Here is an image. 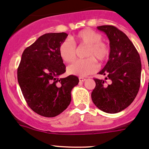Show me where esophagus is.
Instances as JSON below:
<instances>
[{
  "label": "esophagus",
  "instance_id": "obj_1",
  "mask_svg": "<svg viewBox=\"0 0 149 149\" xmlns=\"http://www.w3.org/2000/svg\"><path fill=\"white\" fill-rule=\"evenodd\" d=\"M79 79L81 82H84V81H86V79H84V78H82V77H79Z\"/></svg>",
  "mask_w": 149,
  "mask_h": 149
}]
</instances>
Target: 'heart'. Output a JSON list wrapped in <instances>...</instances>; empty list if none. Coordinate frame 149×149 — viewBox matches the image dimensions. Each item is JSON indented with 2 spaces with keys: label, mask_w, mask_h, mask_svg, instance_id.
I'll return each mask as SVG.
<instances>
[{
  "label": "heart",
  "mask_w": 149,
  "mask_h": 149,
  "mask_svg": "<svg viewBox=\"0 0 149 149\" xmlns=\"http://www.w3.org/2000/svg\"><path fill=\"white\" fill-rule=\"evenodd\" d=\"M102 36L91 29H84L78 32L73 38V42L65 40L59 46L61 58L66 63L73 61L76 58V45H86L85 59L77 60L67 68L69 74L84 77L97 70V63L94 59L104 62L108 59L110 49L107 44L102 41Z\"/></svg>",
  "instance_id": "heart-1"
}]
</instances>
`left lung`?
<instances>
[{
	"mask_svg": "<svg viewBox=\"0 0 149 149\" xmlns=\"http://www.w3.org/2000/svg\"><path fill=\"white\" fill-rule=\"evenodd\" d=\"M109 40V61L100 74L106 81L94 79L96 86L91 92L94 104L107 113H117L133 102L141 85V62L137 49L125 33L112 25L97 26Z\"/></svg>",
	"mask_w": 149,
	"mask_h": 149,
	"instance_id": "8db88e82",
	"label": "left lung"
}]
</instances>
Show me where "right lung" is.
<instances>
[{
  "label": "right lung",
  "instance_id": "1",
  "mask_svg": "<svg viewBox=\"0 0 149 149\" xmlns=\"http://www.w3.org/2000/svg\"><path fill=\"white\" fill-rule=\"evenodd\" d=\"M65 32L47 33L39 37L22 53L17 70L18 82L28 106L41 116L53 118L63 112L71 101V90L79 78H59L65 65L59 46Z\"/></svg>",
  "mask_w": 149,
  "mask_h": 149
}]
</instances>
